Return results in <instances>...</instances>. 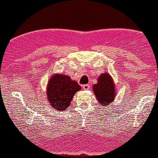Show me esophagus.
I'll return each mask as SVG.
<instances>
[{
  "label": "esophagus",
  "mask_w": 158,
  "mask_h": 158,
  "mask_svg": "<svg viewBox=\"0 0 158 158\" xmlns=\"http://www.w3.org/2000/svg\"><path fill=\"white\" fill-rule=\"evenodd\" d=\"M89 87H90V85H84L82 86V88L86 90V89H89Z\"/></svg>",
  "instance_id": "1"
}]
</instances>
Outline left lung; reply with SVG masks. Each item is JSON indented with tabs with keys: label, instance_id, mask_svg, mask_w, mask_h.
I'll return each instance as SVG.
<instances>
[{
	"label": "left lung",
	"instance_id": "1",
	"mask_svg": "<svg viewBox=\"0 0 158 158\" xmlns=\"http://www.w3.org/2000/svg\"><path fill=\"white\" fill-rule=\"evenodd\" d=\"M93 89L98 102L101 106H106L111 104L117 95L114 81L110 74L106 72L99 76L97 84L93 86Z\"/></svg>",
	"mask_w": 158,
	"mask_h": 158
}]
</instances>
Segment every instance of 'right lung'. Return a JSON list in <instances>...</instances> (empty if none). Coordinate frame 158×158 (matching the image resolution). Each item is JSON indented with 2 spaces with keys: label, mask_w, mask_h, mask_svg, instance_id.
Segmentation results:
<instances>
[{
  "label": "right lung",
  "mask_w": 158,
  "mask_h": 158,
  "mask_svg": "<svg viewBox=\"0 0 158 158\" xmlns=\"http://www.w3.org/2000/svg\"><path fill=\"white\" fill-rule=\"evenodd\" d=\"M81 87L69 76L62 73H54L47 86V96L53 109L65 111L69 107L71 100Z\"/></svg>",
  "instance_id": "right-lung-1"
}]
</instances>
